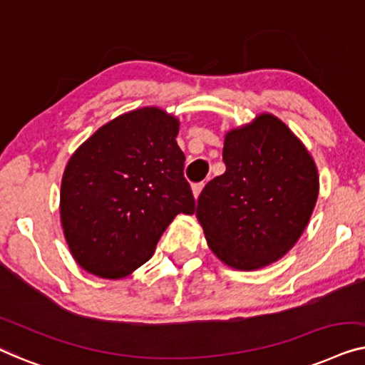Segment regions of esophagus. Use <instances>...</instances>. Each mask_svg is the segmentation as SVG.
<instances>
[{"mask_svg":"<svg viewBox=\"0 0 365 365\" xmlns=\"http://www.w3.org/2000/svg\"><path fill=\"white\" fill-rule=\"evenodd\" d=\"M203 187H205V183H203V182H202V183H195V185H193V187H192V193H193V197H195V198H198V195L202 193Z\"/></svg>","mask_w":365,"mask_h":365,"instance_id":"esophagus-1","label":"esophagus"}]
</instances>
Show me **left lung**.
Instances as JSON below:
<instances>
[{
  "label": "left lung",
  "mask_w": 365,
  "mask_h": 365,
  "mask_svg": "<svg viewBox=\"0 0 365 365\" xmlns=\"http://www.w3.org/2000/svg\"><path fill=\"white\" fill-rule=\"evenodd\" d=\"M223 175L195 210L205 240L230 268L253 271L283 258L301 238L319 195L311 153L268 112L225 133Z\"/></svg>",
  "instance_id": "8db88e82"
}]
</instances>
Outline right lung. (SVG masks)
Returning a JSON list of instances; mask_svg holds the SVG:
<instances>
[{
  "instance_id": "add662e5",
  "label": "right lung",
  "mask_w": 365,
  "mask_h": 365,
  "mask_svg": "<svg viewBox=\"0 0 365 365\" xmlns=\"http://www.w3.org/2000/svg\"><path fill=\"white\" fill-rule=\"evenodd\" d=\"M180 120L158 107L125 112L78 147L61 182V225L82 269L119 279L152 258L195 198L177 143Z\"/></svg>"
}]
</instances>
